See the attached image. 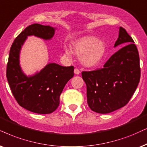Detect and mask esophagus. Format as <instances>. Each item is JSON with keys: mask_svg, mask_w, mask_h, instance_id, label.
Instances as JSON below:
<instances>
[{"mask_svg": "<svg viewBox=\"0 0 147 147\" xmlns=\"http://www.w3.org/2000/svg\"><path fill=\"white\" fill-rule=\"evenodd\" d=\"M74 72H75V75H79L80 72H81V71H80L79 69H78V68H75V71H74Z\"/></svg>", "mask_w": 147, "mask_h": 147, "instance_id": "1", "label": "esophagus"}]
</instances>
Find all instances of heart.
Listing matches in <instances>:
<instances>
[{
	"label": "heart",
	"mask_w": 147,
	"mask_h": 147,
	"mask_svg": "<svg viewBox=\"0 0 147 147\" xmlns=\"http://www.w3.org/2000/svg\"><path fill=\"white\" fill-rule=\"evenodd\" d=\"M72 51L77 55H82L81 59L85 65L92 66L96 65L102 59L106 48L102 42L92 36H86L72 42ZM64 54L70 56L71 51L68 48L64 50Z\"/></svg>",
	"instance_id": "obj_1"
}]
</instances>
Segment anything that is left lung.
Listing matches in <instances>:
<instances>
[{
  "label": "left lung",
  "instance_id": "1",
  "mask_svg": "<svg viewBox=\"0 0 147 147\" xmlns=\"http://www.w3.org/2000/svg\"><path fill=\"white\" fill-rule=\"evenodd\" d=\"M121 44L123 47L108 60L103 68L82 72L87 86V104L96 113H109L125 106L140 81L138 49L122 27L115 47Z\"/></svg>",
  "mask_w": 147,
  "mask_h": 147
}]
</instances>
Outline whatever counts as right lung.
<instances>
[{
	"label": "right lung",
	"mask_w": 147,
	"mask_h": 147,
	"mask_svg": "<svg viewBox=\"0 0 147 147\" xmlns=\"http://www.w3.org/2000/svg\"><path fill=\"white\" fill-rule=\"evenodd\" d=\"M54 33L55 28L49 26L30 25L16 37L9 51L6 75L13 95L22 107L38 114H49L56 110L63 89L73 77L74 66L51 63L34 75L27 77L20 66V52L28 36L49 40Z\"/></svg>",
	"instance_id": "add662e5"
}]
</instances>
